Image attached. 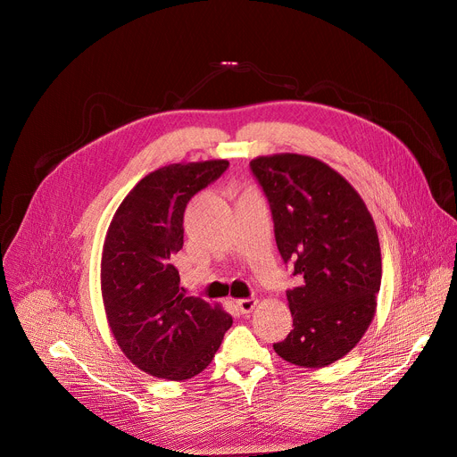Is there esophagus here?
I'll return each mask as SVG.
<instances>
[{"label": "esophagus", "mask_w": 457, "mask_h": 457, "mask_svg": "<svg viewBox=\"0 0 457 457\" xmlns=\"http://www.w3.org/2000/svg\"><path fill=\"white\" fill-rule=\"evenodd\" d=\"M256 303H258V300H256V298H242V300H238V302H237V305H238V309H240V312H242V314H249V312H253V309L256 307Z\"/></svg>", "instance_id": "obj_1"}]
</instances>
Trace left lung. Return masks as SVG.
Listing matches in <instances>:
<instances>
[{"instance_id":"8db88e82","label":"left lung","mask_w":457,"mask_h":457,"mask_svg":"<svg viewBox=\"0 0 457 457\" xmlns=\"http://www.w3.org/2000/svg\"><path fill=\"white\" fill-rule=\"evenodd\" d=\"M251 173L270 203L284 262L293 331L275 353L300 367H325L365 335L381 284L374 220L356 189L325 162L296 154L258 157Z\"/></svg>"}]
</instances>
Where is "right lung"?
Here are the masks:
<instances>
[{
    "label": "right lung",
    "mask_w": 457,
    "mask_h": 457,
    "mask_svg": "<svg viewBox=\"0 0 457 457\" xmlns=\"http://www.w3.org/2000/svg\"><path fill=\"white\" fill-rule=\"evenodd\" d=\"M228 166L204 161L152 171L108 228L101 289L110 329L126 358L155 378L180 381L203 372L233 323L219 305L186 296L171 264L184 244L187 203Z\"/></svg>",
    "instance_id": "right-lung-1"
}]
</instances>
